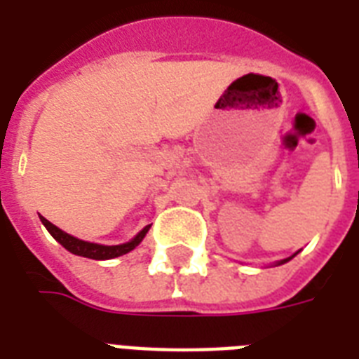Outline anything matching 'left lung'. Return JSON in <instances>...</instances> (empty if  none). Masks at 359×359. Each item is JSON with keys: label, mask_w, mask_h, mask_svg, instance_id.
Wrapping results in <instances>:
<instances>
[{"label": "left lung", "mask_w": 359, "mask_h": 359, "mask_svg": "<svg viewBox=\"0 0 359 359\" xmlns=\"http://www.w3.org/2000/svg\"><path fill=\"white\" fill-rule=\"evenodd\" d=\"M287 261H290V257H289V259H283V261L279 262V264H283V262H287Z\"/></svg>", "instance_id": "left-lung-1"}]
</instances>
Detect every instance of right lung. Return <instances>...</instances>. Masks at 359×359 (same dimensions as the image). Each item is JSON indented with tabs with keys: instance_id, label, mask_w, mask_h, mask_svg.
Wrapping results in <instances>:
<instances>
[{
	"instance_id": "1",
	"label": "right lung",
	"mask_w": 359,
	"mask_h": 359,
	"mask_svg": "<svg viewBox=\"0 0 359 359\" xmlns=\"http://www.w3.org/2000/svg\"><path fill=\"white\" fill-rule=\"evenodd\" d=\"M41 219H42V224H44V227L48 229V233L57 240L65 250H69L70 253H74V255L95 259V261H106V259H114V257H121L124 255V253H128V251H132L135 245L140 244L141 240H143V236L147 235V231H149V225H147L140 235L135 236L134 240L126 242V244L102 245V244H93V242H86V240L74 238V236H70L69 233H65V231H61L53 224H50L46 218H41Z\"/></svg>"
}]
</instances>
